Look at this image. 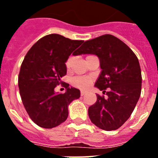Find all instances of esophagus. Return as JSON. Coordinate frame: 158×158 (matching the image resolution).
Returning <instances> with one entry per match:
<instances>
[{"label":"esophagus","instance_id":"1","mask_svg":"<svg viewBox=\"0 0 158 158\" xmlns=\"http://www.w3.org/2000/svg\"><path fill=\"white\" fill-rule=\"evenodd\" d=\"M86 93H87V92H86V91H84V90H81V96L85 95Z\"/></svg>","mask_w":158,"mask_h":158}]
</instances>
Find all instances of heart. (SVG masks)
<instances>
[{
	"label": "heart",
	"mask_w": 158,
	"mask_h": 158,
	"mask_svg": "<svg viewBox=\"0 0 158 158\" xmlns=\"http://www.w3.org/2000/svg\"><path fill=\"white\" fill-rule=\"evenodd\" d=\"M71 62H72V58H69L65 62V66L67 69H69L70 67ZM92 82V78L89 77H77L73 79L72 83L73 85L79 89H85L89 87L90 84Z\"/></svg>",
	"instance_id": "1"
}]
</instances>
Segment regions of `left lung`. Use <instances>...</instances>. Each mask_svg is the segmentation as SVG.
<instances>
[{
	"label": "left lung",
	"mask_w": 158,
	"mask_h": 158,
	"mask_svg": "<svg viewBox=\"0 0 158 158\" xmlns=\"http://www.w3.org/2000/svg\"><path fill=\"white\" fill-rule=\"evenodd\" d=\"M95 54L102 69L95 86L107 97L97 100L89 107L90 120L104 131H115L133 112L142 90V73L139 59L127 44L111 35L88 40L77 54Z\"/></svg>",
	"instance_id": "1"
}]
</instances>
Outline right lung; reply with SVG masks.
<instances>
[{
    "instance_id": "right-lung-1",
    "label": "right lung",
    "mask_w": 158,
    "mask_h": 158,
    "mask_svg": "<svg viewBox=\"0 0 158 158\" xmlns=\"http://www.w3.org/2000/svg\"><path fill=\"white\" fill-rule=\"evenodd\" d=\"M83 42L48 35L36 42L24 57L18 77L19 94L38 126L50 129L65 122L69 104L80 97V90L69 87V84H64L65 93H55L54 88L63 83L61 78L66 74L65 62L72 53L77 54V48Z\"/></svg>"
}]
</instances>
